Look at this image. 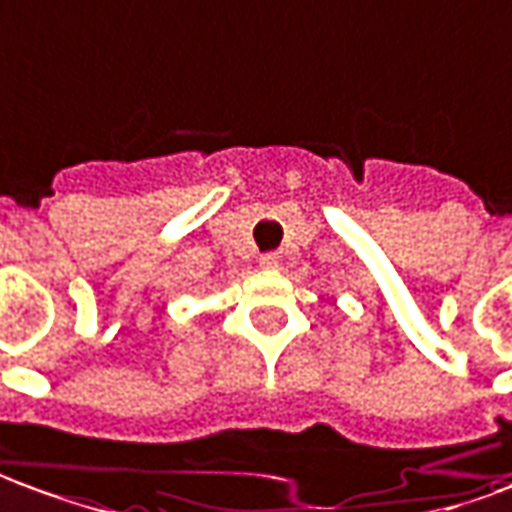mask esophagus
Returning <instances> with one entry per match:
<instances>
[{"label": "esophagus", "instance_id": "1", "mask_svg": "<svg viewBox=\"0 0 512 512\" xmlns=\"http://www.w3.org/2000/svg\"><path fill=\"white\" fill-rule=\"evenodd\" d=\"M278 264H281L278 253H264L262 256V267H267V270H278Z\"/></svg>", "mask_w": 512, "mask_h": 512}]
</instances>
